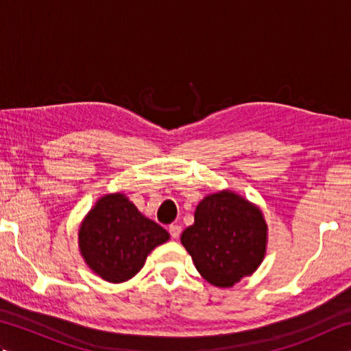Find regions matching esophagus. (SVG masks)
Returning a JSON list of instances; mask_svg holds the SVG:
<instances>
[{
    "label": "esophagus",
    "mask_w": 351,
    "mask_h": 351,
    "mask_svg": "<svg viewBox=\"0 0 351 351\" xmlns=\"http://www.w3.org/2000/svg\"><path fill=\"white\" fill-rule=\"evenodd\" d=\"M181 226L180 225H170L169 226V234L171 235V238H178L181 235Z\"/></svg>",
    "instance_id": "obj_1"
}]
</instances>
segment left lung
<instances>
[{"instance_id":"8db88e82","label":"left lung","mask_w":351,"mask_h":351,"mask_svg":"<svg viewBox=\"0 0 351 351\" xmlns=\"http://www.w3.org/2000/svg\"><path fill=\"white\" fill-rule=\"evenodd\" d=\"M181 243L197 271L214 287L229 288L263 263L267 225L256 206L232 191L206 196Z\"/></svg>"}]
</instances>
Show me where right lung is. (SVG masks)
<instances>
[{
  "label": "right lung",
  "mask_w": 351,
  "mask_h": 351,
  "mask_svg": "<svg viewBox=\"0 0 351 351\" xmlns=\"http://www.w3.org/2000/svg\"><path fill=\"white\" fill-rule=\"evenodd\" d=\"M78 238L87 265L102 279L119 283L141 270L149 253L169 240V232L116 193L96 202Z\"/></svg>",
  "instance_id": "add662e5"
}]
</instances>
